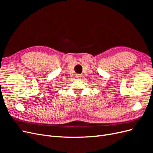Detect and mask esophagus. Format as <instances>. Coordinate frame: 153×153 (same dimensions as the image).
<instances>
[{
    "instance_id": "obj_1",
    "label": "esophagus",
    "mask_w": 153,
    "mask_h": 153,
    "mask_svg": "<svg viewBox=\"0 0 153 153\" xmlns=\"http://www.w3.org/2000/svg\"><path fill=\"white\" fill-rule=\"evenodd\" d=\"M76 78H80L81 77H82V75H80V74H77V75H76Z\"/></svg>"
}]
</instances>
